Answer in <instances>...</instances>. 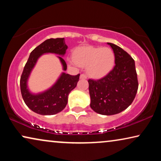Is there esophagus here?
I'll use <instances>...</instances> for the list:
<instances>
[{"mask_svg": "<svg viewBox=\"0 0 161 161\" xmlns=\"http://www.w3.org/2000/svg\"><path fill=\"white\" fill-rule=\"evenodd\" d=\"M86 78H87L86 75L84 74V73L81 74L80 76V79H86Z\"/></svg>", "mask_w": 161, "mask_h": 161, "instance_id": "obj_1", "label": "esophagus"}]
</instances>
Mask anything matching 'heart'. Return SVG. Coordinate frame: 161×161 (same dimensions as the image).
Here are the masks:
<instances>
[{"label":"heart","mask_w":161,"mask_h":161,"mask_svg":"<svg viewBox=\"0 0 161 161\" xmlns=\"http://www.w3.org/2000/svg\"><path fill=\"white\" fill-rule=\"evenodd\" d=\"M76 62L83 67H89V72L94 77H101L112 69L114 54L108 47H86L75 56Z\"/></svg>","instance_id":"1"}]
</instances>
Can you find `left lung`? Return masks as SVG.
Masks as SVG:
<instances>
[{"label":"left lung","instance_id":"8db88e82","mask_svg":"<svg viewBox=\"0 0 161 161\" xmlns=\"http://www.w3.org/2000/svg\"><path fill=\"white\" fill-rule=\"evenodd\" d=\"M108 44L114 50L115 66L102 78L89 79V89L93 111L103 115H114L130 106L138 88L135 61L122 48Z\"/></svg>","mask_w":161,"mask_h":161}]
</instances>
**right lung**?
I'll use <instances>...</instances> for the list:
<instances>
[{
  "label": "right lung",
  "mask_w": 161,
  "mask_h": 161,
  "mask_svg": "<svg viewBox=\"0 0 161 161\" xmlns=\"http://www.w3.org/2000/svg\"><path fill=\"white\" fill-rule=\"evenodd\" d=\"M67 45L64 38L49 39L40 44L31 53L29 58L24 67L20 77V91L24 102L35 113L41 115H53L62 111L67 104L68 95L76 87L80 74L71 75L62 73L56 84L44 93L31 94L27 89V79L37 59L42 54L53 53L58 55L65 54ZM62 63L64 69H67L65 61L58 56Z\"/></svg>",
  "instance_id": "obj_1"
}]
</instances>
